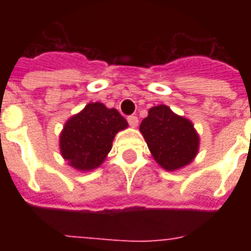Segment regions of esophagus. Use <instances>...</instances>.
<instances>
[{"mask_svg": "<svg viewBox=\"0 0 251 251\" xmlns=\"http://www.w3.org/2000/svg\"><path fill=\"white\" fill-rule=\"evenodd\" d=\"M127 122H129V125L131 126V127H137L139 120H138L137 116H129V117H127Z\"/></svg>", "mask_w": 251, "mask_h": 251, "instance_id": "1", "label": "esophagus"}]
</instances>
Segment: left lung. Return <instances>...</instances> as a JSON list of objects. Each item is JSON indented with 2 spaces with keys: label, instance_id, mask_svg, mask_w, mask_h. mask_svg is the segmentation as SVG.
Here are the masks:
<instances>
[{
  "label": "left lung",
  "instance_id": "8db88e82",
  "mask_svg": "<svg viewBox=\"0 0 251 251\" xmlns=\"http://www.w3.org/2000/svg\"><path fill=\"white\" fill-rule=\"evenodd\" d=\"M139 131L155 161L168 172L189 165L199 151L201 139L193 122L164 104L150 108Z\"/></svg>",
  "mask_w": 251,
  "mask_h": 251
}]
</instances>
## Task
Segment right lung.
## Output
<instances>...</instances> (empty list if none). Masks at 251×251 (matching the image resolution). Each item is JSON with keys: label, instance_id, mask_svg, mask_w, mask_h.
I'll use <instances>...</instances> for the list:
<instances>
[{"label": "right lung", "instance_id": "right-lung-1", "mask_svg": "<svg viewBox=\"0 0 251 251\" xmlns=\"http://www.w3.org/2000/svg\"><path fill=\"white\" fill-rule=\"evenodd\" d=\"M127 126L117 109L88 102L65 122L60 134L61 156L76 171H94L106 159L116 134Z\"/></svg>", "mask_w": 251, "mask_h": 251}]
</instances>
